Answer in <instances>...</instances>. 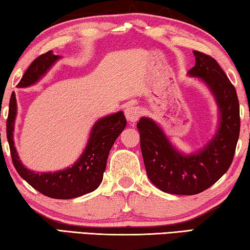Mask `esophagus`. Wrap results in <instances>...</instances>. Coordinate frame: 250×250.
Wrapping results in <instances>:
<instances>
[{"mask_svg":"<svg viewBox=\"0 0 250 250\" xmlns=\"http://www.w3.org/2000/svg\"><path fill=\"white\" fill-rule=\"evenodd\" d=\"M125 113L126 119H128L131 122H135L139 119V118H140L141 113H142V109H141L140 105L129 104V105H126V107H125Z\"/></svg>","mask_w":250,"mask_h":250,"instance_id":"obj_1","label":"esophagus"}]
</instances>
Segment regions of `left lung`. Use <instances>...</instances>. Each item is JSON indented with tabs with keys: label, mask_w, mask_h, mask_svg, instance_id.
I'll return each mask as SVG.
<instances>
[{
	"label": "left lung",
	"mask_w": 250,
	"mask_h": 250,
	"mask_svg": "<svg viewBox=\"0 0 250 250\" xmlns=\"http://www.w3.org/2000/svg\"><path fill=\"white\" fill-rule=\"evenodd\" d=\"M193 54L196 62L188 74L208 87L218 107L219 122L214 138L195 153L186 155L173 146L150 118L142 117L137 124L147 176L162 192L176 195L201 193L225 174L234 159L240 130L235 87L214 58L197 50Z\"/></svg>",
	"instance_id": "1"
}]
</instances>
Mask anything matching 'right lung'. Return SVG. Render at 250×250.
I'll list each match as a JSON object with an SVG mask.
<instances>
[{
	"label": "right lung",
	"instance_id": "obj_1",
	"mask_svg": "<svg viewBox=\"0 0 250 250\" xmlns=\"http://www.w3.org/2000/svg\"><path fill=\"white\" fill-rule=\"evenodd\" d=\"M59 58L61 56L54 55L52 50H49L34 59L22 79L20 80L18 87L25 88L36 83ZM16 110V97L14 92H12L6 121V135L12 161L22 179L33 186L36 191L58 200H69L82 196L98 188L103 181L109 152L126 125L124 112L119 111L104 117L96 122L90 131L89 140L83 154L73 166L57 172L37 173L23 166L14 146L13 132Z\"/></svg>",
	"mask_w": 250,
	"mask_h": 250
}]
</instances>
